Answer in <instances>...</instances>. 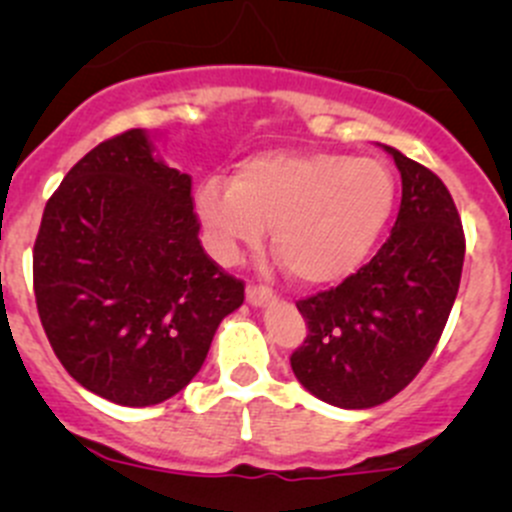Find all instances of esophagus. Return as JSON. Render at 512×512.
Returning <instances> with one entry per match:
<instances>
[{
    "instance_id": "1",
    "label": "esophagus",
    "mask_w": 512,
    "mask_h": 512,
    "mask_svg": "<svg viewBox=\"0 0 512 512\" xmlns=\"http://www.w3.org/2000/svg\"><path fill=\"white\" fill-rule=\"evenodd\" d=\"M247 302L252 304V307H265V304H270L272 299H275V292H272L270 287H262V285H247Z\"/></svg>"
}]
</instances>
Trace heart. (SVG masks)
<instances>
[{
  "label": "heart",
  "instance_id": "obj_1",
  "mask_svg": "<svg viewBox=\"0 0 512 512\" xmlns=\"http://www.w3.org/2000/svg\"><path fill=\"white\" fill-rule=\"evenodd\" d=\"M394 205V175L381 160L334 151L260 153L240 160L232 180L210 175L195 190L220 260L260 245L272 225V247L302 285H329L359 270Z\"/></svg>",
  "mask_w": 512,
  "mask_h": 512
}]
</instances>
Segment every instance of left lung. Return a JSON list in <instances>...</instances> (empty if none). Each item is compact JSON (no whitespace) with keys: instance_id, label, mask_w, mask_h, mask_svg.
I'll return each mask as SVG.
<instances>
[{"instance_id":"left-lung-1","label":"left lung","mask_w":512,"mask_h":512,"mask_svg":"<svg viewBox=\"0 0 512 512\" xmlns=\"http://www.w3.org/2000/svg\"><path fill=\"white\" fill-rule=\"evenodd\" d=\"M401 173L394 230L342 285L299 299L307 339L289 356L299 384L339 409H371L416 379L441 339L466 237L443 180L384 146Z\"/></svg>"}]
</instances>
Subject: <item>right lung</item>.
<instances>
[{
	"label": "right lung",
	"mask_w": 512,
	"mask_h": 512,
	"mask_svg": "<svg viewBox=\"0 0 512 512\" xmlns=\"http://www.w3.org/2000/svg\"><path fill=\"white\" fill-rule=\"evenodd\" d=\"M190 175L153 156L143 128L98 143L41 215V327L84 389L153 406L190 384L245 285L205 255Z\"/></svg>",
	"instance_id": "right-lung-1"
}]
</instances>
